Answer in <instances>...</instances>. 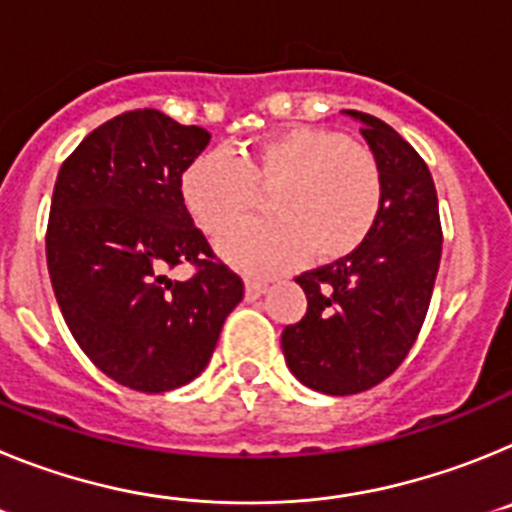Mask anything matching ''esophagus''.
I'll list each match as a JSON object with an SVG mask.
<instances>
[{"mask_svg": "<svg viewBox=\"0 0 512 512\" xmlns=\"http://www.w3.org/2000/svg\"><path fill=\"white\" fill-rule=\"evenodd\" d=\"M266 282L264 279H246V297L248 300H256V297L264 295Z\"/></svg>", "mask_w": 512, "mask_h": 512, "instance_id": "esophagus-1", "label": "esophagus"}]
</instances>
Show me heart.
Segmentation results:
<instances>
[{
  "instance_id": "obj_1",
  "label": "heart",
  "mask_w": 512,
  "mask_h": 512,
  "mask_svg": "<svg viewBox=\"0 0 512 512\" xmlns=\"http://www.w3.org/2000/svg\"><path fill=\"white\" fill-rule=\"evenodd\" d=\"M277 215L248 220L223 235L220 251L253 274L297 266L312 253L338 261L369 238L382 212L384 182L377 156L330 128L292 125L235 156L210 151L182 174V200L205 233L217 235L271 187Z\"/></svg>"
}]
</instances>
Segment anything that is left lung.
I'll return each mask as SVG.
<instances>
[{
	"instance_id": "left-lung-1",
	"label": "left lung",
	"mask_w": 512,
	"mask_h": 512,
	"mask_svg": "<svg viewBox=\"0 0 512 512\" xmlns=\"http://www.w3.org/2000/svg\"><path fill=\"white\" fill-rule=\"evenodd\" d=\"M346 112L382 166V212L354 253L295 279L307 312L282 333L289 372L338 397L372 390L405 361L431 305L443 241L436 184L418 151L379 117Z\"/></svg>"
}]
</instances>
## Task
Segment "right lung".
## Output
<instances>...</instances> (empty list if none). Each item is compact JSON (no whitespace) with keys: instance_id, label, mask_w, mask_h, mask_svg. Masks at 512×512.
<instances>
[{"instance_id":"right-lung-1","label":"right lung","mask_w":512,"mask_h":512,"mask_svg":"<svg viewBox=\"0 0 512 512\" xmlns=\"http://www.w3.org/2000/svg\"><path fill=\"white\" fill-rule=\"evenodd\" d=\"M210 133L158 110L112 117L61 164L45 259L63 320L99 372L169 392L205 372L243 279L217 259L182 200ZM192 263L187 283L165 271Z\"/></svg>"}]
</instances>
